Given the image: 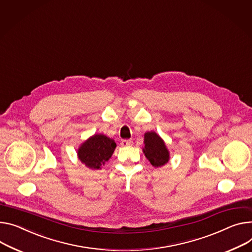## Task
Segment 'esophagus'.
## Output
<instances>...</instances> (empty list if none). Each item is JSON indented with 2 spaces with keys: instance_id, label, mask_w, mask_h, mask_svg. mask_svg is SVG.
<instances>
[{
  "instance_id": "1",
  "label": "esophagus",
  "mask_w": 252,
  "mask_h": 252,
  "mask_svg": "<svg viewBox=\"0 0 252 252\" xmlns=\"http://www.w3.org/2000/svg\"><path fill=\"white\" fill-rule=\"evenodd\" d=\"M121 146H130L132 145V140H128V139H124L121 141Z\"/></svg>"
}]
</instances>
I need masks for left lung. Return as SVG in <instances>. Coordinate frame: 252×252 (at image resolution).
Segmentation results:
<instances>
[{
	"instance_id": "1",
	"label": "left lung",
	"mask_w": 252,
	"mask_h": 252,
	"mask_svg": "<svg viewBox=\"0 0 252 252\" xmlns=\"http://www.w3.org/2000/svg\"><path fill=\"white\" fill-rule=\"evenodd\" d=\"M143 152L154 167H160L169 160V152L164 141L153 131L144 134Z\"/></svg>"
}]
</instances>
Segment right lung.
I'll return each instance as SVG.
<instances>
[{
    "mask_svg": "<svg viewBox=\"0 0 252 252\" xmlns=\"http://www.w3.org/2000/svg\"><path fill=\"white\" fill-rule=\"evenodd\" d=\"M115 148L113 139L103 134H94L80 146L77 157L89 168L99 169L111 158Z\"/></svg>",
    "mask_w": 252,
    "mask_h": 252,
    "instance_id": "obj_1",
    "label": "right lung"
}]
</instances>
